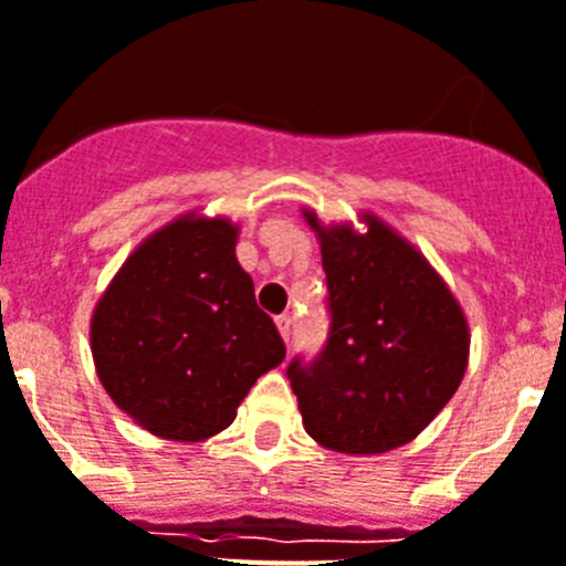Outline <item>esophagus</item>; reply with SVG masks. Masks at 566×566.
I'll list each match as a JSON object with an SVG mask.
<instances>
[{
  "mask_svg": "<svg viewBox=\"0 0 566 566\" xmlns=\"http://www.w3.org/2000/svg\"><path fill=\"white\" fill-rule=\"evenodd\" d=\"M275 325H279V334L284 336V342L291 339V327H293L291 313H282V316H275Z\"/></svg>",
  "mask_w": 566,
  "mask_h": 566,
  "instance_id": "1",
  "label": "esophagus"
}]
</instances>
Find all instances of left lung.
<instances>
[{
  "label": "left lung",
  "mask_w": 566,
  "mask_h": 566,
  "mask_svg": "<svg viewBox=\"0 0 566 566\" xmlns=\"http://www.w3.org/2000/svg\"><path fill=\"white\" fill-rule=\"evenodd\" d=\"M327 339L287 365L307 434L345 454L415 440L458 391L469 359L463 311L415 247L368 216V232L319 227Z\"/></svg>",
  "instance_id": "obj_1"
}]
</instances>
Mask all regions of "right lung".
<instances>
[{
    "instance_id": "obj_1",
    "label": "right lung",
    "mask_w": 566,
    "mask_h": 566,
    "mask_svg": "<svg viewBox=\"0 0 566 566\" xmlns=\"http://www.w3.org/2000/svg\"><path fill=\"white\" fill-rule=\"evenodd\" d=\"M235 239L227 218H178L126 259L94 311L99 382L151 434L184 443L218 434L284 359Z\"/></svg>"
}]
</instances>
